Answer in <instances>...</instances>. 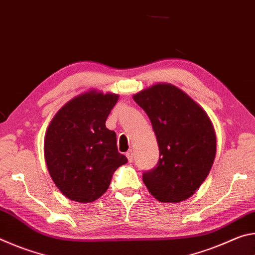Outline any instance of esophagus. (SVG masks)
Returning a JSON list of instances; mask_svg holds the SVG:
<instances>
[{
	"label": "esophagus",
	"mask_w": 255,
	"mask_h": 255,
	"mask_svg": "<svg viewBox=\"0 0 255 255\" xmlns=\"http://www.w3.org/2000/svg\"><path fill=\"white\" fill-rule=\"evenodd\" d=\"M126 156L128 158L129 162H132V158H133V154H132V150H128V152L126 153Z\"/></svg>",
	"instance_id": "obj_1"
}]
</instances>
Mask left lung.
<instances>
[{
    "label": "left lung",
    "mask_w": 255,
    "mask_h": 255,
    "mask_svg": "<svg viewBox=\"0 0 255 255\" xmlns=\"http://www.w3.org/2000/svg\"><path fill=\"white\" fill-rule=\"evenodd\" d=\"M156 135L159 159L143 181L162 202H180L204 183L216 156V133L206 111L170 83H156L133 94Z\"/></svg>",
    "instance_id": "left-lung-1"
}]
</instances>
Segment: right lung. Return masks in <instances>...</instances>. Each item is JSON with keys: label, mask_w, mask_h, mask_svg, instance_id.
<instances>
[{"label": "right lung", "mask_w": 255, "mask_h": 255, "mask_svg": "<svg viewBox=\"0 0 255 255\" xmlns=\"http://www.w3.org/2000/svg\"><path fill=\"white\" fill-rule=\"evenodd\" d=\"M119 99L90 90L66 102L46 130L44 154L56 187L68 199L92 202L110 185L114 172L128 161L117 148L106 120Z\"/></svg>", "instance_id": "obj_1"}]
</instances>
